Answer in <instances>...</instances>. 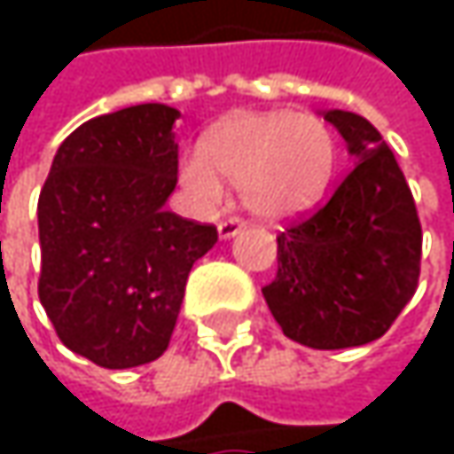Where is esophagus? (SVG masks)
I'll return each instance as SVG.
<instances>
[{
    "instance_id": "34e87169",
    "label": "esophagus",
    "mask_w": 454,
    "mask_h": 454,
    "mask_svg": "<svg viewBox=\"0 0 454 454\" xmlns=\"http://www.w3.org/2000/svg\"><path fill=\"white\" fill-rule=\"evenodd\" d=\"M241 228H244V221H241V218H226V221L218 223V233H221V239H231V236H236Z\"/></svg>"
}]
</instances>
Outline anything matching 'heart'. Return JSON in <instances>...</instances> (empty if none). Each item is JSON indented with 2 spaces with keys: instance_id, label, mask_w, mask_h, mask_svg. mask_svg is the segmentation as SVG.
Masks as SVG:
<instances>
[{
  "instance_id": "heart-1",
  "label": "heart",
  "mask_w": 454,
  "mask_h": 454,
  "mask_svg": "<svg viewBox=\"0 0 454 454\" xmlns=\"http://www.w3.org/2000/svg\"><path fill=\"white\" fill-rule=\"evenodd\" d=\"M333 168L336 137L316 115L239 113L202 138V149L184 154L181 184L210 207L228 181L241 189L249 213L278 223L316 207Z\"/></svg>"
}]
</instances>
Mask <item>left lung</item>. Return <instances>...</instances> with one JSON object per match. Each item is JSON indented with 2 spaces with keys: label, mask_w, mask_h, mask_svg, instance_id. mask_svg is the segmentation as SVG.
Masks as SVG:
<instances>
[{
  "label": "left lung",
  "mask_w": 454,
  "mask_h": 454,
  "mask_svg": "<svg viewBox=\"0 0 454 454\" xmlns=\"http://www.w3.org/2000/svg\"><path fill=\"white\" fill-rule=\"evenodd\" d=\"M352 170L313 215L278 241L262 297L281 331L313 349L368 344L389 331L418 289L420 221L408 181L381 134L360 115L328 110Z\"/></svg>",
  "instance_id": "obj_1"
}]
</instances>
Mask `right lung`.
<instances>
[{
    "instance_id": "obj_1",
    "label": "right lung",
    "mask_w": 454,
    "mask_h": 454,
    "mask_svg": "<svg viewBox=\"0 0 454 454\" xmlns=\"http://www.w3.org/2000/svg\"><path fill=\"white\" fill-rule=\"evenodd\" d=\"M178 118L152 102L86 121L59 144L39 197V300L59 341L102 368L168 349L189 270L218 241L215 226L165 210Z\"/></svg>"
}]
</instances>
